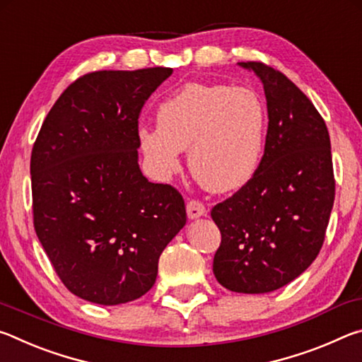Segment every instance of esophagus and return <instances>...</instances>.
<instances>
[{"label": "esophagus", "instance_id": "34e87169", "mask_svg": "<svg viewBox=\"0 0 362 362\" xmlns=\"http://www.w3.org/2000/svg\"><path fill=\"white\" fill-rule=\"evenodd\" d=\"M187 216L189 220H194V218H199V217H204L207 216V209L203 203H199V201H189L187 204Z\"/></svg>", "mask_w": 362, "mask_h": 362}]
</instances>
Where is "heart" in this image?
I'll use <instances>...</instances> for the list:
<instances>
[{
    "label": "heart",
    "instance_id": "b5f03b06",
    "mask_svg": "<svg viewBox=\"0 0 362 362\" xmlns=\"http://www.w3.org/2000/svg\"><path fill=\"white\" fill-rule=\"evenodd\" d=\"M158 126L140 127L139 144L158 177L168 179L188 148V166L212 193L243 188L265 148L267 107L249 88L187 83L156 110Z\"/></svg>",
    "mask_w": 362,
    "mask_h": 362
}]
</instances>
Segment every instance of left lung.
I'll return each mask as SVG.
<instances>
[{
    "mask_svg": "<svg viewBox=\"0 0 362 362\" xmlns=\"http://www.w3.org/2000/svg\"><path fill=\"white\" fill-rule=\"evenodd\" d=\"M263 84L265 151L255 175L211 217L222 233L214 274L228 291L267 293L298 278L320 254L335 180L326 122L289 78L240 62Z\"/></svg>",
    "mask_w": 362,
    "mask_h": 362,
    "instance_id": "8db88e82",
    "label": "left lung"
}]
</instances>
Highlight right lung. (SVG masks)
Returning <instances> with one entry per match:
<instances>
[{
    "label": "right lung",
    "instance_id": "obj_1",
    "mask_svg": "<svg viewBox=\"0 0 362 362\" xmlns=\"http://www.w3.org/2000/svg\"><path fill=\"white\" fill-rule=\"evenodd\" d=\"M173 69L102 70L66 88L30 161L36 236L66 289L99 305L132 302L156 281L187 223L182 194L139 166V115Z\"/></svg>",
    "mask_w": 362,
    "mask_h": 362
}]
</instances>
